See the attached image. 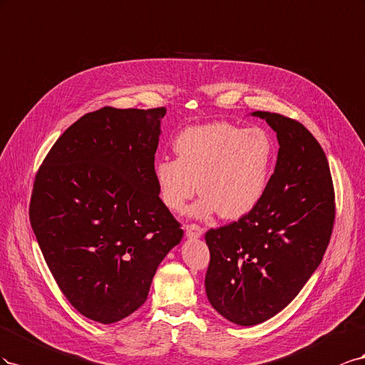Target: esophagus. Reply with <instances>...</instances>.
Returning a JSON list of instances; mask_svg holds the SVG:
<instances>
[{
    "label": "esophagus",
    "mask_w": 365,
    "mask_h": 365,
    "mask_svg": "<svg viewBox=\"0 0 365 365\" xmlns=\"http://www.w3.org/2000/svg\"><path fill=\"white\" fill-rule=\"evenodd\" d=\"M185 232H186V237L199 238L203 234V227L199 226V225H195V223H191V225H186Z\"/></svg>",
    "instance_id": "obj_1"
}]
</instances>
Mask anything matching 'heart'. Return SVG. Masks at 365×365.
Masks as SVG:
<instances>
[{"mask_svg":"<svg viewBox=\"0 0 365 365\" xmlns=\"http://www.w3.org/2000/svg\"><path fill=\"white\" fill-rule=\"evenodd\" d=\"M177 159L155 162L160 199L174 212L185 211L199 185L203 195L194 214L218 212L240 218L251 212L267 188L274 162V142L259 128L243 130L229 122H212L182 131L174 142Z\"/></svg>","mask_w":365,"mask_h":365,"instance_id":"heart-1","label":"heart"}]
</instances>
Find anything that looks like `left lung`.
<instances>
[{
	"label": "left lung",
	"mask_w": 365,
	"mask_h": 365,
	"mask_svg": "<svg viewBox=\"0 0 365 365\" xmlns=\"http://www.w3.org/2000/svg\"><path fill=\"white\" fill-rule=\"evenodd\" d=\"M252 114L277 133L275 171L251 212L205 234L207 299L240 326L272 318L298 295L321 263L336 215L329 162L314 134L279 113Z\"/></svg>",
	"instance_id": "8db88e82"
}]
</instances>
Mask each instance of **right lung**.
Segmentation results:
<instances>
[{
	"label": "right lung",
	"instance_id": "right-lung-1",
	"mask_svg": "<svg viewBox=\"0 0 365 365\" xmlns=\"http://www.w3.org/2000/svg\"><path fill=\"white\" fill-rule=\"evenodd\" d=\"M165 107H102L61 134L35 175L29 217L61 292L111 324L138 310L182 225L159 197Z\"/></svg>",
	"mask_w": 365,
	"mask_h": 365
}]
</instances>
